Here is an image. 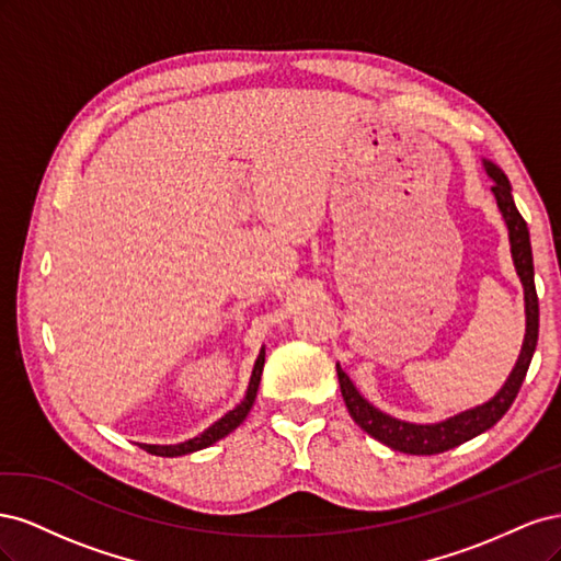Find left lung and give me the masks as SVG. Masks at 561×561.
Segmentation results:
<instances>
[{"instance_id":"8db88e82","label":"left lung","mask_w":561,"mask_h":561,"mask_svg":"<svg viewBox=\"0 0 561 561\" xmlns=\"http://www.w3.org/2000/svg\"><path fill=\"white\" fill-rule=\"evenodd\" d=\"M484 173L489 180L494 182L491 192H494L496 206L503 215V222L507 227V239H511V254L513 264L519 276V283L524 287V316H526V330H524V342L522 351L517 355V363L511 371V377L496 390L494 398H489L482 404H474L466 412H458L445 421L437 423H412L402 421L381 412L379 407L371 404L355 383L348 379L346 371L336 365L339 386H342V396L348 407V414L358 426L371 435L386 447L402 451V454H439L451 447H458L468 443V439L478 437L480 433L489 431L494 426L501 416L511 410L515 402L522 381L526 377V369L531 365L536 342H538V295H536V283H534V254H531V239L529 229H526L524 217L519 215L515 198H513V186L507 182L505 173L496 163L482 159Z\"/></svg>"}]
</instances>
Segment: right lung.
<instances>
[{"label":"right lung","mask_w":561,"mask_h":561,"mask_svg":"<svg viewBox=\"0 0 561 561\" xmlns=\"http://www.w3.org/2000/svg\"><path fill=\"white\" fill-rule=\"evenodd\" d=\"M264 355H266V351H264V346H262V351H260V355H257V360H254V367H252V375H250V383H248V390H245V398L233 407V410H229L222 419H217L213 426H208L206 431H203L201 435H196V437H192V439H184V443H180V445H140L142 449H147L149 454H154V456H168V458H173V456H184V454H194V451H198V449H206V447H210V445H215L217 439H222V437H227L229 433H233L236 428L241 426V423L245 421V416H248V412L252 410V404H254V398H257V388H260V381H262V369H264Z\"/></svg>","instance_id":"obj_1"}]
</instances>
